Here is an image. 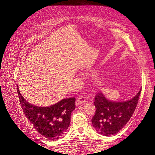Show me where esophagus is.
<instances>
[{
  "mask_svg": "<svg viewBox=\"0 0 155 155\" xmlns=\"http://www.w3.org/2000/svg\"><path fill=\"white\" fill-rule=\"evenodd\" d=\"M86 100H87V98L85 96H81L77 99V100L76 101V105L82 104H83V103H85L86 101Z\"/></svg>",
  "mask_w": 155,
  "mask_h": 155,
  "instance_id": "1",
  "label": "esophagus"
}]
</instances>
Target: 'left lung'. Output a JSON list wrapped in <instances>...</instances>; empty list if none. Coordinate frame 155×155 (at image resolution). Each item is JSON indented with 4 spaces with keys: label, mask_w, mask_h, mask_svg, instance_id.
Segmentation results:
<instances>
[{
    "label": "left lung",
    "mask_w": 155,
    "mask_h": 155,
    "mask_svg": "<svg viewBox=\"0 0 155 155\" xmlns=\"http://www.w3.org/2000/svg\"><path fill=\"white\" fill-rule=\"evenodd\" d=\"M142 88L132 99L124 102L108 100L101 92H97L94 104L95 114L92 124L97 132L103 136L118 133L132 117L138 103Z\"/></svg>",
    "instance_id": "1"
}]
</instances>
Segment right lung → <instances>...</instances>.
I'll return each instance as SVG.
<instances>
[{
  "label": "right lung",
  "mask_w": 155,
  "mask_h": 155,
  "mask_svg": "<svg viewBox=\"0 0 155 155\" xmlns=\"http://www.w3.org/2000/svg\"><path fill=\"white\" fill-rule=\"evenodd\" d=\"M17 90L23 112L37 132L48 140H57L63 137L76 107V98H66L50 107H39L27 102L18 87Z\"/></svg>",
  "instance_id": "right-lung-1"
}]
</instances>
